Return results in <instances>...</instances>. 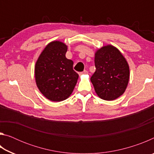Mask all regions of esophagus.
<instances>
[{
	"mask_svg": "<svg viewBox=\"0 0 154 154\" xmlns=\"http://www.w3.org/2000/svg\"><path fill=\"white\" fill-rule=\"evenodd\" d=\"M88 73V71H86V70H84L83 72H79V75H83V74H87Z\"/></svg>",
	"mask_w": 154,
	"mask_h": 154,
	"instance_id": "34e87169",
	"label": "esophagus"
}]
</instances>
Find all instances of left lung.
<instances>
[{
    "label": "left lung",
    "instance_id": "obj_1",
    "mask_svg": "<svg viewBox=\"0 0 154 154\" xmlns=\"http://www.w3.org/2000/svg\"><path fill=\"white\" fill-rule=\"evenodd\" d=\"M96 71L90 80L97 95L105 100L118 98L125 92L129 81V66L118 49L103 47L95 54Z\"/></svg>",
    "mask_w": 154,
    "mask_h": 154
}]
</instances>
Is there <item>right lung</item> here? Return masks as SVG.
I'll return each instance as SVG.
<instances>
[{"mask_svg": "<svg viewBox=\"0 0 154 154\" xmlns=\"http://www.w3.org/2000/svg\"><path fill=\"white\" fill-rule=\"evenodd\" d=\"M67 46L53 41L44 49L35 65L37 87L51 101L64 100L71 94L79 75L72 66L73 62L66 58Z\"/></svg>", "mask_w": 154, "mask_h": 154, "instance_id": "1", "label": "right lung"}]
</instances>
